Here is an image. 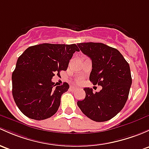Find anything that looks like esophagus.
Segmentation results:
<instances>
[{"mask_svg":"<svg viewBox=\"0 0 149 149\" xmlns=\"http://www.w3.org/2000/svg\"><path fill=\"white\" fill-rule=\"evenodd\" d=\"M76 90H77V88L76 87H74V86L70 87V91H75Z\"/></svg>","mask_w":149,"mask_h":149,"instance_id":"1","label":"esophagus"}]
</instances>
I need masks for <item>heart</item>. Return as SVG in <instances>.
<instances>
[{"label": "heart", "instance_id": "1", "mask_svg": "<svg viewBox=\"0 0 149 149\" xmlns=\"http://www.w3.org/2000/svg\"><path fill=\"white\" fill-rule=\"evenodd\" d=\"M82 78H79V79H78L77 80H76V81H77L78 83H81V81H82Z\"/></svg>", "mask_w": 149, "mask_h": 149}]
</instances>
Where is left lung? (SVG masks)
<instances>
[{
    "instance_id": "left-lung-1",
    "label": "left lung",
    "mask_w": 149,
    "mask_h": 149,
    "mask_svg": "<svg viewBox=\"0 0 149 149\" xmlns=\"http://www.w3.org/2000/svg\"><path fill=\"white\" fill-rule=\"evenodd\" d=\"M78 46L92 61L89 80L101 86L99 92L90 88L84 89L86 97L77 102L88 118L97 122L111 119L126 104L132 84L128 62L116 48L101 43H81Z\"/></svg>"
}]
</instances>
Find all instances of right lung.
<instances>
[{
  "instance_id": "right-lung-1",
  "label": "right lung",
  "mask_w": 149,
  "mask_h": 149,
  "mask_svg": "<svg viewBox=\"0 0 149 149\" xmlns=\"http://www.w3.org/2000/svg\"><path fill=\"white\" fill-rule=\"evenodd\" d=\"M76 51V44L42 43L28 48L17 61L12 74V93L20 111L31 119L44 120L54 116L67 83L56 86L51 79L66 70Z\"/></svg>"
}]
</instances>
